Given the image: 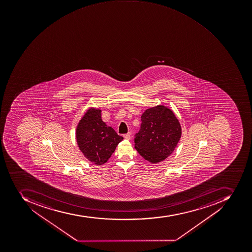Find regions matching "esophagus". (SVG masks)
Listing matches in <instances>:
<instances>
[{"instance_id":"esophagus-1","label":"esophagus","mask_w":252,"mask_h":252,"mask_svg":"<svg viewBox=\"0 0 252 252\" xmlns=\"http://www.w3.org/2000/svg\"><path fill=\"white\" fill-rule=\"evenodd\" d=\"M123 137H124V138L126 139V140H129L130 139V133H128L126 134H124Z\"/></svg>"}]
</instances>
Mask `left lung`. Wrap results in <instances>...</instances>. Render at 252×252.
Masks as SVG:
<instances>
[{
    "label": "left lung",
    "instance_id": "8db88e82",
    "mask_svg": "<svg viewBox=\"0 0 252 252\" xmlns=\"http://www.w3.org/2000/svg\"><path fill=\"white\" fill-rule=\"evenodd\" d=\"M182 137V127L174 112L166 106L145 110L141 129L135 135V149L151 163L166 159Z\"/></svg>",
    "mask_w": 252,
    "mask_h": 252
}]
</instances>
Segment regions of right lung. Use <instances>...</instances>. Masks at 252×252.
Returning a JSON list of instances; mask_svg holds the SVG:
<instances>
[{
	"mask_svg": "<svg viewBox=\"0 0 252 252\" xmlns=\"http://www.w3.org/2000/svg\"><path fill=\"white\" fill-rule=\"evenodd\" d=\"M78 148L90 162L103 165L109 159L123 137L101 119V110H87L76 128Z\"/></svg>",
	"mask_w": 252,
	"mask_h": 252,
	"instance_id": "obj_1",
	"label": "right lung"
}]
</instances>
